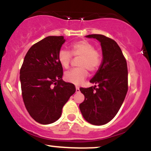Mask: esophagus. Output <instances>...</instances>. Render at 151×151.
<instances>
[{
	"label": "esophagus",
	"mask_w": 151,
	"mask_h": 151,
	"mask_svg": "<svg viewBox=\"0 0 151 151\" xmlns=\"http://www.w3.org/2000/svg\"><path fill=\"white\" fill-rule=\"evenodd\" d=\"M79 91H79V88L78 87V86H76V92L79 93Z\"/></svg>",
	"instance_id": "obj_1"
}]
</instances>
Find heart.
<instances>
[{
	"mask_svg": "<svg viewBox=\"0 0 151 151\" xmlns=\"http://www.w3.org/2000/svg\"><path fill=\"white\" fill-rule=\"evenodd\" d=\"M70 52L67 50H61L58 53V61L63 68L70 67L72 55L79 57V68L73 69L65 74V79L68 82L75 85L80 84L88 75L87 70L95 72L101 64V55L89 41L83 40L72 43L70 46Z\"/></svg>",
	"mask_w": 151,
	"mask_h": 151,
	"instance_id": "b5f03b06",
	"label": "heart"
}]
</instances>
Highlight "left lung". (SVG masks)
I'll use <instances>...</instances> for the list:
<instances>
[{
  "mask_svg": "<svg viewBox=\"0 0 151 151\" xmlns=\"http://www.w3.org/2000/svg\"><path fill=\"white\" fill-rule=\"evenodd\" d=\"M101 43L102 62L90 82L96 85L81 88L84 101L79 104L83 117L93 125H104L114 119L128 91V69L121 48L103 35H89Z\"/></svg>",
  "mask_w": 151,
  "mask_h": 151,
  "instance_id": "left-lung-1",
  "label": "left lung"
}]
</instances>
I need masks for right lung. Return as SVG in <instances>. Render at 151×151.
<instances>
[{
    "mask_svg": "<svg viewBox=\"0 0 151 151\" xmlns=\"http://www.w3.org/2000/svg\"><path fill=\"white\" fill-rule=\"evenodd\" d=\"M63 36H48L27 51L20 71L22 99L30 116L41 124L55 122L64 105L75 92L73 84L62 80L58 53Z\"/></svg>",
    "mask_w": 151,
    "mask_h": 151,
    "instance_id": "obj_1",
    "label": "right lung"
}]
</instances>
